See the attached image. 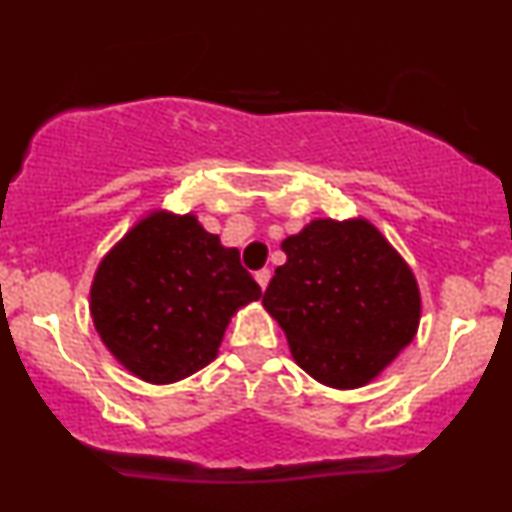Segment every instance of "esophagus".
Wrapping results in <instances>:
<instances>
[{"instance_id":"34e87169","label":"esophagus","mask_w":512,"mask_h":512,"mask_svg":"<svg viewBox=\"0 0 512 512\" xmlns=\"http://www.w3.org/2000/svg\"><path fill=\"white\" fill-rule=\"evenodd\" d=\"M269 279H272V272H269V269H260V272H255V281L260 284L262 291L269 286Z\"/></svg>"}]
</instances>
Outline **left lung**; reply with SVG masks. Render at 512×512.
<instances>
[{
    "label": "left lung",
    "mask_w": 512,
    "mask_h": 512,
    "mask_svg": "<svg viewBox=\"0 0 512 512\" xmlns=\"http://www.w3.org/2000/svg\"><path fill=\"white\" fill-rule=\"evenodd\" d=\"M262 305L293 361L337 390L370 383L411 344L421 317L414 272L366 219H315L281 243Z\"/></svg>",
    "instance_id": "1"
}]
</instances>
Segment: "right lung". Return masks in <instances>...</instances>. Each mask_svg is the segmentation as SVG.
Masks as SVG:
<instances>
[{"label": "right lung", "instance_id": "1", "mask_svg": "<svg viewBox=\"0 0 512 512\" xmlns=\"http://www.w3.org/2000/svg\"><path fill=\"white\" fill-rule=\"evenodd\" d=\"M260 296L236 248H223L195 214L158 209L98 264L88 308L129 373L168 385L214 361L231 317Z\"/></svg>", "mask_w": 512, "mask_h": 512}]
</instances>
